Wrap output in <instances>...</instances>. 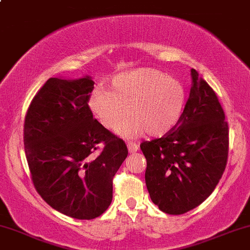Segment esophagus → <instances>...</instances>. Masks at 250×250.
Returning <instances> with one entry per match:
<instances>
[{"label":"esophagus","instance_id":"1","mask_svg":"<svg viewBox=\"0 0 250 250\" xmlns=\"http://www.w3.org/2000/svg\"><path fill=\"white\" fill-rule=\"evenodd\" d=\"M138 149H140V146H138L137 143H135V142H129L128 143L129 152H136Z\"/></svg>","mask_w":250,"mask_h":250}]
</instances>
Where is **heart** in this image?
Wrapping results in <instances>:
<instances>
[{
	"mask_svg": "<svg viewBox=\"0 0 250 250\" xmlns=\"http://www.w3.org/2000/svg\"><path fill=\"white\" fill-rule=\"evenodd\" d=\"M186 89L178 79L154 68H136L115 76L110 89L92 93L88 106L101 125L116 129L120 136L130 138L146 131L162 137L176 128L185 110Z\"/></svg>",
	"mask_w": 250,
	"mask_h": 250,
	"instance_id": "1",
	"label": "heart"
}]
</instances>
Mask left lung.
<instances>
[{
  "mask_svg": "<svg viewBox=\"0 0 250 250\" xmlns=\"http://www.w3.org/2000/svg\"><path fill=\"white\" fill-rule=\"evenodd\" d=\"M191 77L190 96L176 128L141 143L150 198L172 215L191 211L211 195L228 157V125L218 96L194 68Z\"/></svg>",
  "mask_w": 250,
  "mask_h": 250,
  "instance_id": "left-lung-1",
  "label": "left lung"
}]
</instances>
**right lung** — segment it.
Masks as SVG:
<instances>
[{"label": "right lung", "instance_id": "obj_1", "mask_svg": "<svg viewBox=\"0 0 250 250\" xmlns=\"http://www.w3.org/2000/svg\"><path fill=\"white\" fill-rule=\"evenodd\" d=\"M92 77L50 78L24 122V150L36 190L49 205L79 220L100 216L113 199V178L128 156L123 140L93 119ZM104 146L98 155V144Z\"/></svg>", "mask_w": 250, "mask_h": 250}]
</instances>
